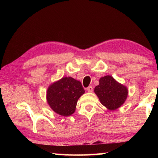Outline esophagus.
I'll use <instances>...</instances> for the list:
<instances>
[{"label": "esophagus", "instance_id": "obj_1", "mask_svg": "<svg viewBox=\"0 0 158 158\" xmlns=\"http://www.w3.org/2000/svg\"><path fill=\"white\" fill-rule=\"evenodd\" d=\"M93 87L91 86V85H90V86H89L86 89V90L89 93H91V92H93Z\"/></svg>", "mask_w": 158, "mask_h": 158}]
</instances>
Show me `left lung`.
I'll return each instance as SVG.
<instances>
[{
	"instance_id": "8db88e82",
	"label": "left lung",
	"mask_w": 158,
	"mask_h": 158,
	"mask_svg": "<svg viewBox=\"0 0 158 158\" xmlns=\"http://www.w3.org/2000/svg\"><path fill=\"white\" fill-rule=\"evenodd\" d=\"M94 91L102 105L109 110L120 107L125 102L128 93L126 87L109 75L100 79V84L95 86Z\"/></svg>"
}]
</instances>
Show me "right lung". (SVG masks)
<instances>
[{"label": "right lung", "mask_w": 158, "mask_h": 158, "mask_svg": "<svg viewBox=\"0 0 158 158\" xmlns=\"http://www.w3.org/2000/svg\"><path fill=\"white\" fill-rule=\"evenodd\" d=\"M84 92L81 82L72 77H63L49 87L47 100L56 113L68 116L75 111L77 101Z\"/></svg>", "instance_id": "1"}]
</instances>
